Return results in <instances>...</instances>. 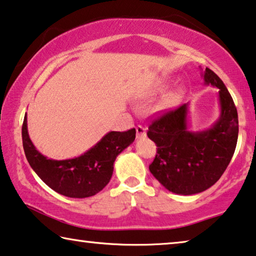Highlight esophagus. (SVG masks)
I'll return each instance as SVG.
<instances>
[{
  "label": "esophagus",
  "mask_w": 256,
  "mask_h": 256,
  "mask_svg": "<svg viewBox=\"0 0 256 256\" xmlns=\"http://www.w3.org/2000/svg\"><path fill=\"white\" fill-rule=\"evenodd\" d=\"M136 138L138 139H142L146 136V128L144 126H141V125H138V126L136 128Z\"/></svg>",
  "instance_id": "obj_1"
}]
</instances>
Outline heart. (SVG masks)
Listing matches in <instances>:
<instances>
[{
	"mask_svg": "<svg viewBox=\"0 0 256 256\" xmlns=\"http://www.w3.org/2000/svg\"><path fill=\"white\" fill-rule=\"evenodd\" d=\"M163 90H164V85H163V84H162V85H160L158 88H156V90H158V92H161ZM176 98H177V95L176 94H171L170 96L168 98V102H174V100H176Z\"/></svg>",
	"mask_w": 256,
	"mask_h": 256,
	"instance_id": "b5f03b06",
	"label": "heart"
}]
</instances>
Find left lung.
Instances as JSON below:
<instances>
[{"instance_id":"1","label":"left lung","mask_w":256,"mask_h":256,"mask_svg":"<svg viewBox=\"0 0 256 256\" xmlns=\"http://www.w3.org/2000/svg\"><path fill=\"white\" fill-rule=\"evenodd\" d=\"M202 78L218 88L220 114L212 128L188 130V104L152 122L147 136L158 146L150 170L170 192L192 196L215 184L230 163L238 140V112L224 82L210 68Z\"/></svg>"}]
</instances>
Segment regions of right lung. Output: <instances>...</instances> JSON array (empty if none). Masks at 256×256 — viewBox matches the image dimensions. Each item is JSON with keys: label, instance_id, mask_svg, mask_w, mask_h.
<instances>
[{"label": "right lung", "instance_id": "add662e5", "mask_svg": "<svg viewBox=\"0 0 256 256\" xmlns=\"http://www.w3.org/2000/svg\"><path fill=\"white\" fill-rule=\"evenodd\" d=\"M22 147L32 169L55 192L68 198L93 196L106 188L112 176L114 162L136 139V128L108 132L82 155L68 160L47 158L30 139L28 117L22 128Z\"/></svg>", "mask_w": 256, "mask_h": 256}]
</instances>
